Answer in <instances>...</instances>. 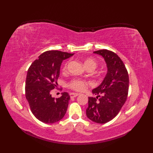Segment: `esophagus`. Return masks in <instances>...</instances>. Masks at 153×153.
Returning a JSON list of instances; mask_svg holds the SVG:
<instances>
[{
	"label": "esophagus",
	"mask_w": 153,
	"mask_h": 153,
	"mask_svg": "<svg viewBox=\"0 0 153 153\" xmlns=\"http://www.w3.org/2000/svg\"><path fill=\"white\" fill-rule=\"evenodd\" d=\"M79 95V93H70V96L71 98H73V97H76Z\"/></svg>",
	"instance_id": "1"
}]
</instances>
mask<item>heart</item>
<instances>
[{"label": "heart", "mask_w": 153, "mask_h": 153, "mask_svg": "<svg viewBox=\"0 0 153 153\" xmlns=\"http://www.w3.org/2000/svg\"><path fill=\"white\" fill-rule=\"evenodd\" d=\"M84 64H85V66L87 68L90 67L95 68L97 66V62L93 58H86V59L84 60ZM67 65L68 63H66L64 64V66L63 67V70L65 71L66 70ZM87 85H88V82H87L85 80L80 79H74L70 81V82L68 83V86L69 88L73 90L78 91H84L86 89Z\"/></svg>", "instance_id": "obj_1"}]
</instances>
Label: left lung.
Here are the masks:
<instances>
[{
  "instance_id": "8db88e82",
  "label": "left lung",
  "mask_w": 153,
  "mask_h": 153,
  "mask_svg": "<svg viewBox=\"0 0 153 153\" xmlns=\"http://www.w3.org/2000/svg\"><path fill=\"white\" fill-rule=\"evenodd\" d=\"M93 53L104 58L108 71L100 85L92 91L97 97H89L86 115L94 122L105 123L116 116L126 101L129 76L123 61L114 52L102 49Z\"/></svg>"
}]
</instances>
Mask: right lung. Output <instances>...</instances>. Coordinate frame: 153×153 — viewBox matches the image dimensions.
I'll use <instances>...</instances> for the list:
<instances>
[{"label":"right lung","instance_id":"add662e5","mask_svg":"<svg viewBox=\"0 0 153 153\" xmlns=\"http://www.w3.org/2000/svg\"><path fill=\"white\" fill-rule=\"evenodd\" d=\"M73 54L58 51L42 53L29 68L25 81V98L35 118L41 122L53 123L62 119L70 99L69 94L62 93L60 98L51 96L57 87L62 61Z\"/></svg>","mask_w":153,"mask_h":153}]
</instances>
